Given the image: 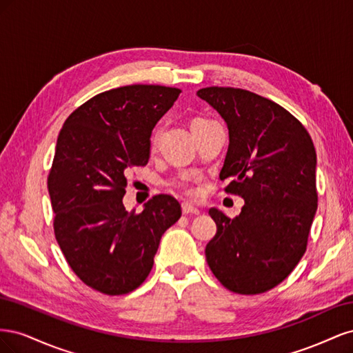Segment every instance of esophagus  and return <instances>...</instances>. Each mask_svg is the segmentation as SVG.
I'll list each match as a JSON object with an SVG mask.
<instances>
[{
	"label": "esophagus",
	"instance_id": "obj_1",
	"mask_svg": "<svg viewBox=\"0 0 353 353\" xmlns=\"http://www.w3.org/2000/svg\"><path fill=\"white\" fill-rule=\"evenodd\" d=\"M183 213L184 215H188V213H191V215H199L200 210L196 206L190 205V203H183Z\"/></svg>",
	"mask_w": 353,
	"mask_h": 353
}]
</instances>
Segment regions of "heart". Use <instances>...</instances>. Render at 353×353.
I'll use <instances>...</instances> for the list:
<instances>
[{
  "mask_svg": "<svg viewBox=\"0 0 353 353\" xmlns=\"http://www.w3.org/2000/svg\"><path fill=\"white\" fill-rule=\"evenodd\" d=\"M178 187H181V188H184L188 194H194V190L191 188V187H188V185H185L184 183H181V184H178Z\"/></svg>",
  "mask_w": 353,
  "mask_h": 353,
  "instance_id": "heart-1",
  "label": "heart"
}]
</instances>
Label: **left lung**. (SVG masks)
<instances>
[{
  "label": "left lung",
  "instance_id": "obj_1",
  "mask_svg": "<svg viewBox=\"0 0 353 353\" xmlns=\"http://www.w3.org/2000/svg\"><path fill=\"white\" fill-rule=\"evenodd\" d=\"M197 95L228 126L221 181L244 200L234 219L216 208L206 245L213 275L240 294L268 292L302 259L316 213V153L305 126L276 103L240 88L209 87Z\"/></svg>",
  "mask_w": 353,
  "mask_h": 353
}]
</instances>
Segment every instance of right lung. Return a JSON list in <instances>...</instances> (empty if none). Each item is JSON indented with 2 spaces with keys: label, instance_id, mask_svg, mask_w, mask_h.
I'll use <instances>...</instances> for the list:
<instances>
[{
  "label": "right lung",
  "instance_id": "right-lung-1",
  "mask_svg": "<svg viewBox=\"0 0 353 353\" xmlns=\"http://www.w3.org/2000/svg\"><path fill=\"white\" fill-rule=\"evenodd\" d=\"M181 90L128 85L95 95L63 125L48 175L54 234L73 272L104 294H126L150 274L165 231L181 218L172 196L135 213L122 199L131 166L150 159L153 128Z\"/></svg>",
  "mask_w": 353,
  "mask_h": 353
}]
</instances>
